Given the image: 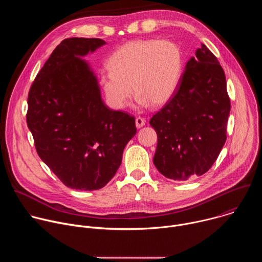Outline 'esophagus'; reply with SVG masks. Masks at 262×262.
Wrapping results in <instances>:
<instances>
[{
    "label": "esophagus",
    "mask_w": 262,
    "mask_h": 262,
    "mask_svg": "<svg viewBox=\"0 0 262 262\" xmlns=\"http://www.w3.org/2000/svg\"><path fill=\"white\" fill-rule=\"evenodd\" d=\"M145 123H146V120H145V118H143V117H140V116L136 118V126H137L138 128H140V127L144 126V125H145Z\"/></svg>",
    "instance_id": "1"
}]
</instances>
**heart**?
Returning a JSON list of instances; mask_svg holds the SVG:
<instances>
[{"label": "heart", "mask_w": 262, "mask_h": 262, "mask_svg": "<svg viewBox=\"0 0 262 262\" xmlns=\"http://www.w3.org/2000/svg\"><path fill=\"white\" fill-rule=\"evenodd\" d=\"M107 68L100 71L98 83L112 107H125L133 89L139 105H162L178 88L183 56L172 40L139 39L118 48L108 58Z\"/></svg>", "instance_id": "heart-1"}]
</instances>
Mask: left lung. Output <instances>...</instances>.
<instances>
[{
	"label": "left lung",
	"instance_id": "obj_1",
	"mask_svg": "<svg viewBox=\"0 0 262 262\" xmlns=\"http://www.w3.org/2000/svg\"><path fill=\"white\" fill-rule=\"evenodd\" d=\"M229 113L225 72L201 45L174 95L149 121L158 135L157 169L178 181L206 173L226 142Z\"/></svg>",
	"mask_w": 262,
	"mask_h": 262
}]
</instances>
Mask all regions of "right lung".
Returning a JSON list of instances; mask_svg holds the SVG:
<instances>
[{"instance_id": "obj_1", "label": "right lung", "mask_w": 262, "mask_h": 262, "mask_svg": "<svg viewBox=\"0 0 262 262\" xmlns=\"http://www.w3.org/2000/svg\"><path fill=\"white\" fill-rule=\"evenodd\" d=\"M105 45L99 38L61 41L30 88L27 124L36 151L73 190H99L114 177L136 135L135 117L110 110L97 79L81 57Z\"/></svg>"}]
</instances>
